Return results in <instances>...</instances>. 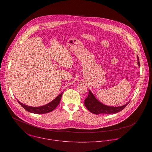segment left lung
Wrapping results in <instances>:
<instances>
[{
	"label": "left lung",
	"mask_w": 152,
	"mask_h": 152,
	"mask_svg": "<svg viewBox=\"0 0 152 152\" xmlns=\"http://www.w3.org/2000/svg\"><path fill=\"white\" fill-rule=\"evenodd\" d=\"M138 59V64L140 66L139 58L137 56ZM130 102H128L126 104L120 106H109L103 104L100 102L93 94L91 91L89 90L88 96L85 100L84 104L87 110L90 111L91 113L98 115L100 114H116L121 111H122L124 108L129 104Z\"/></svg>",
	"instance_id": "8db88e82"
}]
</instances>
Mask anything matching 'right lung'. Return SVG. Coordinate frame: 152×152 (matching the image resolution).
Here are the masks:
<instances>
[{
	"label": "right lung",
	"instance_id": "right-lung-1",
	"mask_svg": "<svg viewBox=\"0 0 152 152\" xmlns=\"http://www.w3.org/2000/svg\"><path fill=\"white\" fill-rule=\"evenodd\" d=\"M63 93V92H62ZM62 93H61L59 95H58L53 100H52L51 102L41 106L38 107H33V106H29L28 105H26L25 104L21 103L19 101L18 102L19 104L22 106L25 110H26L27 111L34 113V114H46L50 112H52L53 111L56 106L59 104V102L61 101V99L62 95Z\"/></svg>",
	"mask_w": 152,
	"mask_h": 152
}]
</instances>
